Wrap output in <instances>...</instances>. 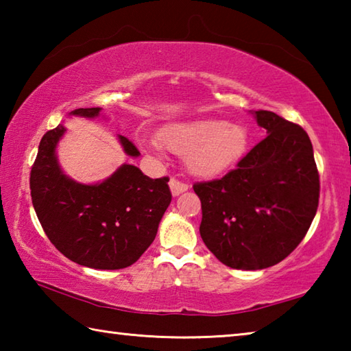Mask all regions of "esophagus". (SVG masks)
Segmentation results:
<instances>
[{
  "label": "esophagus",
  "instance_id": "1",
  "mask_svg": "<svg viewBox=\"0 0 351 351\" xmlns=\"http://www.w3.org/2000/svg\"><path fill=\"white\" fill-rule=\"evenodd\" d=\"M169 184H170V190H171V193H173V197H176V195H180L182 192H186V190L189 189V184L184 181H180L178 178H171Z\"/></svg>",
  "mask_w": 351,
  "mask_h": 351
}]
</instances>
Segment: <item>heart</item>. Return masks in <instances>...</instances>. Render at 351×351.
Returning <instances> with one entry per match:
<instances>
[{
  "instance_id": "heart-1",
  "label": "heart",
  "mask_w": 351,
  "mask_h": 351,
  "mask_svg": "<svg viewBox=\"0 0 351 351\" xmlns=\"http://www.w3.org/2000/svg\"><path fill=\"white\" fill-rule=\"evenodd\" d=\"M145 147L156 153L162 152L164 147L180 156H187L192 173L212 178L240 161L247 147V133L239 123L197 119L164 128L159 141H148Z\"/></svg>"
}]
</instances>
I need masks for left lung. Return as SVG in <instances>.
I'll return each mask as SVG.
<instances>
[{
  "instance_id": "1",
  "label": "left lung",
  "mask_w": 351,
  "mask_h": 351,
  "mask_svg": "<svg viewBox=\"0 0 351 351\" xmlns=\"http://www.w3.org/2000/svg\"><path fill=\"white\" fill-rule=\"evenodd\" d=\"M266 138L219 180L195 182L209 251L234 269L277 265L304 240L319 206V171L304 128L255 111Z\"/></svg>"
}]
</instances>
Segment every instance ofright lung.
I'll list each match as a JSON object with an SVG mask.
<instances>
[{"instance_id": "obj_1", "label": "right lung", "mask_w": 351, "mask_h": 351, "mask_svg": "<svg viewBox=\"0 0 351 351\" xmlns=\"http://www.w3.org/2000/svg\"><path fill=\"white\" fill-rule=\"evenodd\" d=\"M100 108H79L73 114L96 117ZM66 128L49 130L40 141L31 170V197L47 239L64 257L94 269H122L138 261L152 245L171 201L169 176H145L123 164L108 180L85 186L62 173L56 145ZM130 156L139 150L119 136Z\"/></svg>"}]
</instances>
